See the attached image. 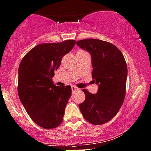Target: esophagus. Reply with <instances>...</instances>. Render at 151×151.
Masks as SVG:
<instances>
[{"mask_svg": "<svg viewBox=\"0 0 151 151\" xmlns=\"http://www.w3.org/2000/svg\"><path fill=\"white\" fill-rule=\"evenodd\" d=\"M71 88H72V91H73V93H74V92H76V91H78V90H79L78 87H75V86H72Z\"/></svg>", "mask_w": 151, "mask_h": 151, "instance_id": "34e87169", "label": "esophagus"}]
</instances>
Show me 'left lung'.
<instances>
[{
  "instance_id": "1",
  "label": "left lung",
  "mask_w": 151,
  "mask_h": 151,
  "mask_svg": "<svg viewBox=\"0 0 151 151\" xmlns=\"http://www.w3.org/2000/svg\"><path fill=\"white\" fill-rule=\"evenodd\" d=\"M76 44L92 57V77L99 84L96 94L84 89L86 98L79 109L88 122L99 125L119 112L126 93L127 67L124 55L114 44L99 39L80 40Z\"/></svg>"
}]
</instances>
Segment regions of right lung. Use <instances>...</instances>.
<instances>
[{
    "instance_id": "1",
    "label": "right lung",
    "mask_w": 151,
    "mask_h": 151,
    "mask_svg": "<svg viewBox=\"0 0 151 151\" xmlns=\"http://www.w3.org/2000/svg\"><path fill=\"white\" fill-rule=\"evenodd\" d=\"M76 41L35 46L24 55L18 67V93L31 119L40 127L53 129L61 124L71 87H58L52 79L64 55Z\"/></svg>"
}]
</instances>
